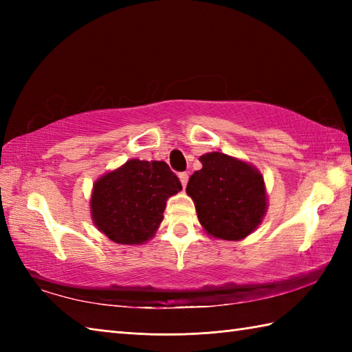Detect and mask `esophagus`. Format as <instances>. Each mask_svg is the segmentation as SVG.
<instances>
[{
	"mask_svg": "<svg viewBox=\"0 0 352 352\" xmlns=\"http://www.w3.org/2000/svg\"><path fill=\"white\" fill-rule=\"evenodd\" d=\"M178 178H180L183 188H186V184H188V180H189L188 172H182V174H178Z\"/></svg>",
	"mask_w": 352,
	"mask_h": 352,
	"instance_id": "34e87169",
	"label": "esophagus"
}]
</instances>
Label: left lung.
<instances>
[{"label":"left lung","instance_id":"1","mask_svg":"<svg viewBox=\"0 0 352 352\" xmlns=\"http://www.w3.org/2000/svg\"><path fill=\"white\" fill-rule=\"evenodd\" d=\"M186 192L208 236L241 241L256 230L267 210L263 175L252 164L223 153L199 157Z\"/></svg>","mask_w":352,"mask_h":352}]
</instances>
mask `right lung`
I'll use <instances>...</instances> for the list:
<instances>
[{
    "mask_svg": "<svg viewBox=\"0 0 352 352\" xmlns=\"http://www.w3.org/2000/svg\"><path fill=\"white\" fill-rule=\"evenodd\" d=\"M180 190V180L164 162L131 159L95 182L92 221L110 241L140 245L154 236L168 198Z\"/></svg>",
    "mask_w": 352,
    "mask_h": 352,
    "instance_id": "1",
    "label": "right lung"
}]
</instances>
